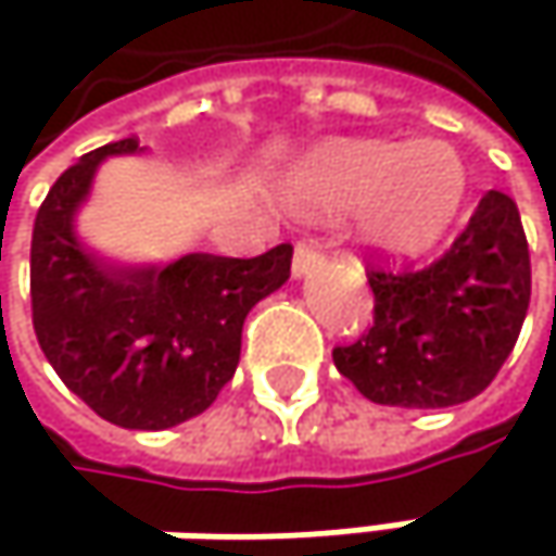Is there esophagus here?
<instances>
[{"mask_svg": "<svg viewBox=\"0 0 556 556\" xmlns=\"http://www.w3.org/2000/svg\"><path fill=\"white\" fill-rule=\"evenodd\" d=\"M315 264H318V244L315 241H299L295 254H292V277L302 279L305 274H312Z\"/></svg>", "mask_w": 556, "mask_h": 556, "instance_id": "obj_1", "label": "esophagus"}]
</instances>
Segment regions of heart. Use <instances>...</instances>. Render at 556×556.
<instances>
[{
  "instance_id": "heart-1",
  "label": "heart",
  "mask_w": 556,
  "mask_h": 556,
  "mask_svg": "<svg viewBox=\"0 0 556 556\" xmlns=\"http://www.w3.org/2000/svg\"><path fill=\"white\" fill-rule=\"evenodd\" d=\"M286 192L312 215L361 208V231L370 244L412 251L434 241L457 212L464 167L438 141H357L305 161Z\"/></svg>"
}]
</instances>
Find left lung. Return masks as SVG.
Listing matches in <instances>:
<instances>
[{
	"label": "left lung",
	"mask_w": 556,
	"mask_h": 556,
	"mask_svg": "<svg viewBox=\"0 0 556 556\" xmlns=\"http://www.w3.org/2000/svg\"><path fill=\"white\" fill-rule=\"evenodd\" d=\"M374 328L334 367L377 405L447 408L490 387L511 354L531 261L515 202L490 189L460 238L418 267H374Z\"/></svg>",
	"instance_id": "left-lung-1"
}]
</instances>
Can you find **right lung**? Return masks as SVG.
<instances>
[{
	"instance_id": "right-lung-1",
	"label": "right lung",
	"mask_w": 556,
	"mask_h": 556,
	"mask_svg": "<svg viewBox=\"0 0 556 556\" xmlns=\"http://www.w3.org/2000/svg\"><path fill=\"white\" fill-rule=\"evenodd\" d=\"M144 154L135 138L105 144L66 169L31 235L35 334L56 377L99 418L164 431L202 415L241 361L248 312L289 279L292 248L238 261L182 254L135 264L79 235L99 167Z\"/></svg>"
}]
</instances>
